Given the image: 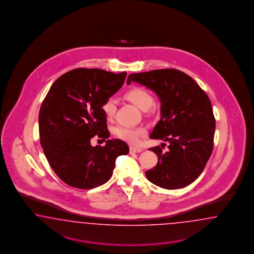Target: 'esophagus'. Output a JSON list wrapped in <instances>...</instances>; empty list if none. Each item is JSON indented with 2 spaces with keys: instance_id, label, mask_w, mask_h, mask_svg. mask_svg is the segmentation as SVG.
Wrapping results in <instances>:
<instances>
[{
  "instance_id": "esophagus-1",
  "label": "esophagus",
  "mask_w": 254,
  "mask_h": 254,
  "mask_svg": "<svg viewBox=\"0 0 254 254\" xmlns=\"http://www.w3.org/2000/svg\"><path fill=\"white\" fill-rule=\"evenodd\" d=\"M129 152H130L131 154H133V153H140V152H142V148L131 146L129 148Z\"/></svg>"
}]
</instances>
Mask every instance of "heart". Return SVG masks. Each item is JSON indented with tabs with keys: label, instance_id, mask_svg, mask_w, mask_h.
<instances>
[{
	"label": "heart",
	"instance_id": "obj_1",
	"mask_svg": "<svg viewBox=\"0 0 254 254\" xmlns=\"http://www.w3.org/2000/svg\"><path fill=\"white\" fill-rule=\"evenodd\" d=\"M125 98L142 111H147L152 107L154 103L152 95L142 87H132L126 92ZM102 111L107 119H112L116 112V101L115 99L109 98L103 103ZM114 133L117 138L135 144L138 142V138L144 134V130L140 127L118 126L114 129Z\"/></svg>",
	"mask_w": 254,
	"mask_h": 254
}]
</instances>
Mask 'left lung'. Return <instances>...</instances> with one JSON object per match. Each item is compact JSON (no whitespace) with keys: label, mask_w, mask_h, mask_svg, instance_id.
<instances>
[{"label":"left lung","mask_w":254,"mask_h":254,"mask_svg":"<svg viewBox=\"0 0 254 254\" xmlns=\"http://www.w3.org/2000/svg\"><path fill=\"white\" fill-rule=\"evenodd\" d=\"M132 81L154 90L160 99L161 119L150 138L169 142L168 152L160 146L150 149L158 162L145 172L147 179L169 190L192 184L213 150L215 118L208 95L192 77L176 69L132 73L127 84Z\"/></svg>","instance_id":"1"}]
</instances>
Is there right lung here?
I'll return each mask as SVG.
<instances>
[{
	"mask_svg": "<svg viewBox=\"0 0 254 254\" xmlns=\"http://www.w3.org/2000/svg\"><path fill=\"white\" fill-rule=\"evenodd\" d=\"M127 72L77 68L51 85L39 113L40 143L55 173L65 184L88 190L105 184L116 158L129 148L121 139L91 146V138H109L102 111L106 100L123 85Z\"/></svg>",
	"mask_w": 254,
	"mask_h": 254,
	"instance_id": "1",
	"label": "right lung"
}]
</instances>
